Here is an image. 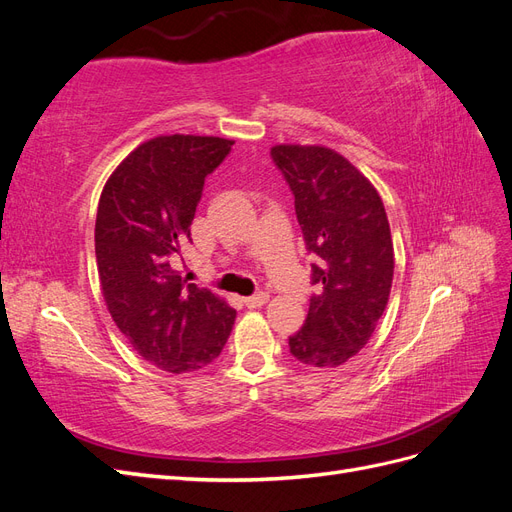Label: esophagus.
Returning a JSON list of instances; mask_svg holds the SVG:
<instances>
[{
    "instance_id": "1",
    "label": "esophagus",
    "mask_w": 512,
    "mask_h": 512,
    "mask_svg": "<svg viewBox=\"0 0 512 512\" xmlns=\"http://www.w3.org/2000/svg\"><path fill=\"white\" fill-rule=\"evenodd\" d=\"M269 301V294L267 292H258V294H252V297H247V299H243V303H245V307H250V309H256V307H262Z\"/></svg>"
}]
</instances>
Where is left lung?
<instances>
[{
    "mask_svg": "<svg viewBox=\"0 0 512 512\" xmlns=\"http://www.w3.org/2000/svg\"><path fill=\"white\" fill-rule=\"evenodd\" d=\"M271 156L294 194L305 247L320 258V292L288 346L305 365L339 367L369 342L389 303L395 252L382 198L335 149L275 145Z\"/></svg>",
    "mask_w": 512,
    "mask_h": 512,
    "instance_id": "1",
    "label": "left lung"
}]
</instances>
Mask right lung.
Segmentation results:
<instances>
[{
	"instance_id": "add662e5",
	"label": "right lung",
	"mask_w": 512,
	"mask_h": 512,
	"mask_svg": "<svg viewBox=\"0 0 512 512\" xmlns=\"http://www.w3.org/2000/svg\"><path fill=\"white\" fill-rule=\"evenodd\" d=\"M232 145L220 136L151 138L113 170L98 203L96 262L108 314L145 361L170 374L218 359L237 318L173 265L192 241L205 177Z\"/></svg>"
}]
</instances>
